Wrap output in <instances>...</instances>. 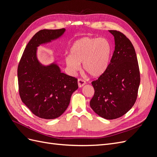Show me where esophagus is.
<instances>
[{
    "instance_id": "esophagus-1",
    "label": "esophagus",
    "mask_w": 157,
    "mask_h": 157,
    "mask_svg": "<svg viewBox=\"0 0 157 157\" xmlns=\"http://www.w3.org/2000/svg\"><path fill=\"white\" fill-rule=\"evenodd\" d=\"M86 84V82L84 81V80L81 79V78H78V86L79 88L82 87L84 85Z\"/></svg>"
}]
</instances>
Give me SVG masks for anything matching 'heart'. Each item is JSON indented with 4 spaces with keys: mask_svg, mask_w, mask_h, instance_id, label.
Masks as SVG:
<instances>
[{
    "mask_svg": "<svg viewBox=\"0 0 157 157\" xmlns=\"http://www.w3.org/2000/svg\"><path fill=\"white\" fill-rule=\"evenodd\" d=\"M111 54V46L106 39L83 37L73 42L65 63L72 73L78 71L82 63L84 70L96 78L105 72Z\"/></svg>",
    "mask_w": 157,
    "mask_h": 157,
    "instance_id": "b5f03b06",
    "label": "heart"
}]
</instances>
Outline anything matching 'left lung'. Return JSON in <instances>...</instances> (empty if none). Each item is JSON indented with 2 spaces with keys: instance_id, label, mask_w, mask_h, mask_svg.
Returning a JSON list of instances; mask_svg holds the SVG:
<instances>
[{
  "instance_id": "1",
  "label": "left lung",
  "mask_w": 157,
  "mask_h": 157,
  "mask_svg": "<svg viewBox=\"0 0 157 157\" xmlns=\"http://www.w3.org/2000/svg\"><path fill=\"white\" fill-rule=\"evenodd\" d=\"M109 31L115 39V51L105 72L92 82L95 92L90 105L99 117L111 120L125 115L134 105L140 74L130 40L120 31Z\"/></svg>"
}]
</instances>
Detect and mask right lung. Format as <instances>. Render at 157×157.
Listing matches in <instances>:
<instances>
[{
	"label": "right lung",
	"instance_id": "add662e5",
	"mask_svg": "<svg viewBox=\"0 0 157 157\" xmlns=\"http://www.w3.org/2000/svg\"><path fill=\"white\" fill-rule=\"evenodd\" d=\"M65 29L37 32L25 47L17 68L21 101L41 118L54 119L65 111L72 94L78 88L77 79L61 72L53 62L42 65L37 58V47L58 39Z\"/></svg>",
	"mask_w": 157,
	"mask_h": 157
}]
</instances>
